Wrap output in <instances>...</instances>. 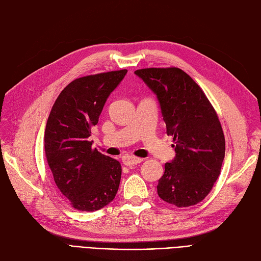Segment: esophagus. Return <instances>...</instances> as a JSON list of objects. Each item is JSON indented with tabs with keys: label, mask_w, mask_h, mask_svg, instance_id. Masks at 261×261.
Returning <instances> with one entry per match:
<instances>
[{
	"label": "esophagus",
	"mask_w": 261,
	"mask_h": 261,
	"mask_svg": "<svg viewBox=\"0 0 261 261\" xmlns=\"http://www.w3.org/2000/svg\"><path fill=\"white\" fill-rule=\"evenodd\" d=\"M122 161L125 165H127V167H129V165H134V164H137L139 162L143 161V159L141 158H137V156H133V155H124L122 158Z\"/></svg>",
	"instance_id": "obj_1"
}]
</instances>
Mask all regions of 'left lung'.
<instances>
[{"label": "left lung", "instance_id": "left-lung-1", "mask_svg": "<svg viewBox=\"0 0 261 261\" xmlns=\"http://www.w3.org/2000/svg\"><path fill=\"white\" fill-rule=\"evenodd\" d=\"M135 74L156 94L167 134L175 144L176 155L164 165L158 195L178 208L194 206L210 193L224 159L218 114L198 84L180 68H141Z\"/></svg>", "mask_w": 261, "mask_h": 261}]
</instances>
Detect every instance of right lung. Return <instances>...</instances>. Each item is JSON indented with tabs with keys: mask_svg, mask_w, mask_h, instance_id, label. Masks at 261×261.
I'll return each mask as SVG.
<instances>
[{
	"mask_svg": "<svg viewBox=\"0 0 261 261\" xmlns=\"http://www.w3.org/2000/svg\"><path fill=\"white\" fill-rule=\"evenodd\" d=\"M127 69L84 76L61 91L44 130V152L61 194L81 211L111 202L120 186L117 160L92 149L89 140L102 109Z\"/></svg>",
	"mask_w": 261,
	"mask_h": 261,
	"instance_id": "add662e5",
	"label": "right lung"
}]
</instances>
